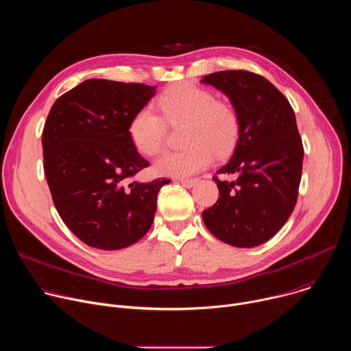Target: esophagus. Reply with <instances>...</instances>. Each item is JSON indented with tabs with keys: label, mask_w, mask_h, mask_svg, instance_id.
<instances>
[{
	"label": "esophagus",
	"mask_w": 351,
	"mask_h": 351,
	"mask_svg": "<svg viewBox=\"0 0 351 351\" xmlns=\"http://www.w3.org/2000/svg\"><path fill=\"white\" fill-rule=\"evenodd\" d=\"M197 182H198V179H180V183L186 187H193Z\"/></svg>",
	"instance_id": "1"
}]
</instances>
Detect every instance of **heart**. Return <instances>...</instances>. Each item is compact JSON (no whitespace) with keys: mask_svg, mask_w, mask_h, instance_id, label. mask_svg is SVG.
Instances as JSON below:
<instances>
[{"mask_svg":"<svg viewBox=\"0 0 351 351\" xmlns=\"http://www.w3.org/2000/svg\"><path fill=\"white\" fill-rule=\"evenodd\" d=\"M162 118L143 107L130 119L128 134L137 153L156 156L161 152L169 126L186 125L180 149L164 153L154 165L162 176L184 178L207 168L214 156L226 157L239 138L240 119L236 110L217 95L194 84H180L164 91L158 98Z\"/></svg>","mask_w":351,"mask_h":351,"instance_id":"b5f03b06","label":"heart"}]
</instances>
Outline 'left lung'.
<instances>
[{
	"label": "left lung",
	"mask_w": 351,
	"mask_h": 351,
	"mask_svg": "<svg viewBox=\"0 0 351 351\" xmlns=\"http://www.w3.org/2000/svg\"><path fill=\"white\" fill-rule=\"evenodd\" d=\"M202 82L223 91L240 119L233 156L217 172L226 179L213 178L218 202L203 211V221L230 245H260L280 230L297 202L304 148L294 111L269 80L253 72L221 71Z\"/></svg>",
	"instance_id": "8db88e82"
}]
</instances>
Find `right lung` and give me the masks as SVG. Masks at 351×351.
I'll list each match as a JSON object with an SVG mask.
<instances>
[{"label": "right lung", "instance_id": "right-lung-1", "mask_svg": "<svg viewBox=\"0 0 351 351\" xmlns=\"http://www.w3.org/2000/svg\"><path fill=\"white\" fill-rule=\"evenodd\" d=\"M154 94L156 86L88 79L62 94L47 117V183L65 225L90 247L125 248L153 225L158 191L171 180L134 179L149 164L128 128Z\"/></svg>", "mask_w": 351, "mask_h": 351}]
</instances>
